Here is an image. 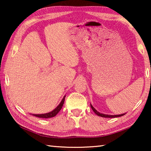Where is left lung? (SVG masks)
<instances>
[{
    "mask_svg": "<svg viewBox=\"0 0 151 151\" xmlns=\"http://www.w3.org/2000/svg\"><path fill=\"white\" fill-rule=\"evenodd\" d=\"M91 106L92 109H93V111L94 112V113L97 115L99 116H101V117H104V118H115V117H119V116H123L124 114H125V113L124 114H116V115H111V114H103V113H101V112H99L96 111V110L94 108V107L92 106V104H91Z\"/></svg>",
    "mask_w": 151,
    "mask_h": 151,
    "instance_id": "1",
    "label": "left lung"
}]
</instances>
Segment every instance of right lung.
<instances>
[{"label": "right lung", "instance_id": "right-lung-1", "mask_svg": "<svg viewBox=\"0 0 151 151\" xmlns=\"http://www.w3.org/2000/svg\"><path fill=\"white\" fill-rule=\"evenodd\" d=\"M65 96H66L63 97V100L61 101L60 103L58 104V105L56 107V108L53 110L52 111L48 112V113H45V114H32V115L37 116V117H39V118H43V119H48V118H51V117L55 116L58 113V112L60 111L61 109H62L63 104H64V102H65Z\"/></svg>", "mask_w": 151, "mask_h": 151}]
</instances>
